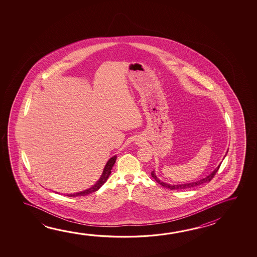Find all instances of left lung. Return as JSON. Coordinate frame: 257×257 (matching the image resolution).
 <instances>
[{"instance_id":"left-lung-1","label":"left lung","mask_w":257,"mask_h":257,"mask_svg":"<svg viewBox=\"0 0 257 257\" xmlns=\"http://www.w3.org/2000/svg\"><path fill=\"white\" fill-rule=\"evenodd\" d=\"M226 155H227V154H226ZM226 155H225V157H226ZM219 167H220V164L219 165V167H217V168L212 171V173H210V175H209L208 177H204V178L200 179V180H198V181L196 182H192V183H187V184H181V185H169V184H167V183H164V182H161L160 179L157 177L154 171H152V177L155 179L156 181L158 182L160 185H162V186H164V187H167V188H169V189H188V188H193V187H195V186H197V185H202V184H204V183H209V182L211 181V179L214 177L215 175H216V173H217V171L219 170Z\"/></svg>"}]
</instances>
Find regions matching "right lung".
<instances>
[{
  "label": "right lung",
  "mask_w": 257,
  "mask_h": 257,
  "mask_svg": "<svg viewBox=\"0 0 257 257\" xmlns=\"http://www.w3.org/2000/svg\"><path fill=\"white\" fill-rule=\"evenodd\" d=\"M115 160H116V156H114V157H112L111 159H110L108 161H107V163L105 164V169H104V171L102 173V176L99 178V180L95 184V185L91 186L90 188H88V189L84 190V191H82V192H80V193H76V194H67V196L69 197H76V196H84V195H87V194H91L93 192H96L97 190L99 189L100 187H101L102 185L105 184L106 180H107V178L109 177L110 174H111V169L113 168V166H114V162H115Z\"/></svg>",
  "instance_id": "add662e5"
}]
</instances>
